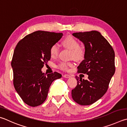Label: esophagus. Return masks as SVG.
Returning a JSON list of instances; mask_svg holds the SVG:
<instances>
[{"mask_svg": "<svg viewBox=\"0 0 127 127\" xmlns=\"http://www.w3.org/2000/svg\"><path fill=\"white\" fill-rule=\"evenodd\" d=\"M63 77L64 78H70L71 76L70 75H68V74H64L63 75Z\"/></svg>", "mask_w": 127, "mask_h": 127, "instance_id": "obj_1", "label": "esophagus"}]
</instances>
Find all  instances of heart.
I'll use <instances>...</instances> for the list:
<instances>
[{
    "label": "heart",
    "instance_id": "b5f03b06",
    "mask_svg": "<svg viewBox=\"0 0 127 127\" xmlns=\"http://www.w3.org/2000/svg\"><path fill=\"white\" fill-rule=\"evenodd\" d=\"M62 44L64 47L70 50V57L75 60L79 61L83 58L85 55L84 48L79 46V42L73 36L69 35L63 39ZM59 53V47L57 44L52 45L49 49V54L52 58H56ZM73 66L71 62H61L57 65V68L62 70L67 71L70 67Z\"/></svg>",
    "mask_w": 127,
    "mask_h": 127
}]
</instances>
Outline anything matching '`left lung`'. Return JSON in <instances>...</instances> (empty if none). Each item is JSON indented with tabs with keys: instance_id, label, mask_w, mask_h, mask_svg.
<instances>
[{
	"instance_id": "left-lung-1",
	"label": "left lung",
	"mask_w": 127,
	"mask_h": 127,
	"mask_svg": "<svg viewBox=\"0 0 127 127\" xmlns=\"http://www.w3.org/2000/svg\"><path fill=\"white\" fill-rule=\"evenodd\" d=\"M85 46L84 59L78 66V73L88 75L87 80L76 76L77 86L71 96L82 105H91L107 92L116 70L115 53L111 45L99 32L74 33Z\"/></svg>"
}]
</instances>
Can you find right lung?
I'll return each mask as SVG.
<instances>
[{
    "label": "right lung",
    "mask_w": 127,
    "mask_h": 127,
    "mask_svg": "<svg viewBox=\"0 0 127 127\" xmlns=\"http://www.w3.org/2000/svg\"><path fill=\"white\" fill-rule=\"evenodd\" d=\"M63 35L62 33L38 31L25 36L16 46L11 62L13 85L23 101L29 106L43 103L52 83L62 77L56 71L46 75L41 68L50 59V48Z\"/></svg>",
    "instance_id": "add662e5"
}]
</instances>
